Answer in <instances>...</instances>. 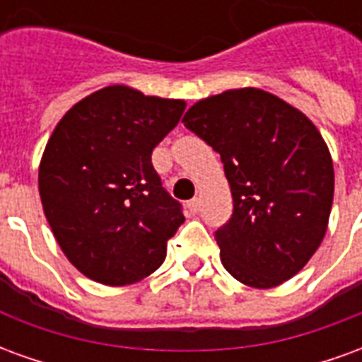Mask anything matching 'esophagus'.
Listing matches in <instances>:
<instances>
[{
    "instance_id": "esophagus-1",
    "label": "esophagus",
    "mask_w": 362,
    "mask_h": 362,
    "mask_svg": "<svg viewBox=\"0 0 362 362\" xmlns=\"http://www.w3.org/2000/svg\"><path fill=\"white\" fill-rule=\"evenodd\" d=\"M199 207H202V199H199V197H194V199H189L188 202V209L192 213L199 211Z\"/></svg>"
}]
</instances>
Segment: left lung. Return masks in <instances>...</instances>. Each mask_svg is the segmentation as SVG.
Instances as JSON below:
<instances>
[{"label": "left lung", "instance_id": "obj_1", "mask_svg": "<svg viewBox=\"0 0 362 362\" xmlns=\"http://www.w3.org/2000/svg\"><path fill=\"white\" fill-rule=\"evenodd\" d=\"M184 126L221 155L235 211L215 233L236 281L273 288L318 250L334 202V163L312 119L256 87L189 106Z\"/></svg>", "mask_w": 362, "mask_h": 362}]
</instances>
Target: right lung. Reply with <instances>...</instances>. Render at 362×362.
<instances>
[{"label": "right lung", "instance_id": "1", "mask_svg": "<svg viewBox=\"0 0 362 362\" xmlns=\"http://www.w3.org/2000/svg\"><path fill=\"white\" fill-rule=\"evenodd\" d=\"M186 100L108 85L74 104L54 127L38 192L66 258L89 279L124 287L158 269L184 223L151 153L180 122Z\"/></svg>", "mask_w": 362, "mask_h": 362}]
</instances>
